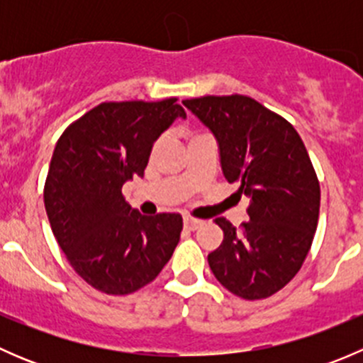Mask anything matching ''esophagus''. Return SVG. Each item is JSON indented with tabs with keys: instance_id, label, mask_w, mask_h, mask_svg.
I'll list each match as a JSON object with an SVG mask.
<instances>
[{
	"instance_id": "obj_1",
	"label": "esophagus",
	"mask_w": 363,
	"mask_h": 363,
	"mask_svg": "<svg viewBox=\"0 0 363 363\" xmlns=\"http://www.w3.org/2000/svg\"><path fill=\"white\" fill-rule=\"evenodd\" d=\"M200 225H202V219H196L193 216H184V228L196 230Z\"/></svg>"
}]
</instances>
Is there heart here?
I'll return each mask as SVG.
<instances>
[{"instance_id": "obj_1", "label": "heart", "mask_w": 363, "mask_h": 363, "mask_svg": "<svg viewBox=\"0 0 363 363\" xmlns=\"http://www.w3.org/2000/svg\"><path fill=\"white\" fill-rule=\"evenodd\" d=\"M199 135H202V133H193V135H191V138H195V137H199ZM191 138H189V140H191Z\"/></svg>"}]
</instances>
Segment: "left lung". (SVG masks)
<instances>
[{"label":"left lung","mask_w":363,"mask_h":363,"mask_svg":"<svg viewBox=\"0 0 363 363\" xmlns=\"http://www.w3.org/2000/svg\"><path fill=\"white\" fill-rule=\"evenodd\" d=\"M214 133L226 181L247 196L250 221L225 218L221 246L207 256L216 279L233 295L259 300L286 286L302 267L320 216V182L296 130L244 94L182 101Z\"/></svg>","instance_id":"1"}]
</instances>
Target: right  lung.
Returning <instances> with one entry per match:
<instances>
[{
	"instance_id": "right-lung-1",
	"label": "right lung",
	"mask_w": 363,
	"mask_h": 363,
	"mask_svg": "<svg viewBox=\"0 0 363 363\" xmlns=\"http://www.w3.org/2000/svg\"><path fill=\"white\" fill-rule=\"evenodd\" d=\"M175 101H105L69 124L54 149L43 188L50 228L73 270L101 294L155 281L181 239V214L142 216L121 191L144 177L156 138L186 117Z\"/></svg>"
}]
</instances>
